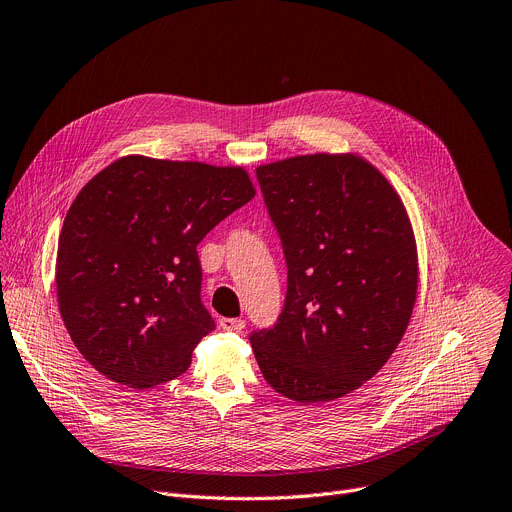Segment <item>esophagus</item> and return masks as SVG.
<instances>
[{
	"label": "esophagus",
	"instance_id": "34e87169",
	"mask_svg": "<svg viewBox=\"0 0 512 512\" xmlns=\"http://www.w3.org/2000/svg\"><path fill=\"white\" fill-rule=\"evenodd\" d=\"M220 327L224 331H235L241 333L245 329V320L243 318H220Z\"/></svg>",
	"mask_w": 512,
	"mask_h": 512
}]
</instances>
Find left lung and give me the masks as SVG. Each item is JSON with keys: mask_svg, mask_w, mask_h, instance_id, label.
Instances as JSON below:
<instances>
[{"mask_svg": "<svg viewBox=\"0 0 512 512\" xmlns=\"http://www.w3.org/2000/svg\"><path fill=\"white\" fill-rule=\"evenodd\" d=\"M288 263L277 324L251 335L265 382L300 404L343 398L386 365L410 322L418 255L384 173L355 153L257 167Z\"/></svg>", "mask_w": 512, "mask_h": 512, "instance_id": "1", "label": "left lung"}]
</instances>
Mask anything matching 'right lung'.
Instances as JSON below:
<instances>
[{
	"label": "right lung",
	"mask_w": 512,
	"mask_h": 512,
	"mask_svg": "<svg viewBox=\"0 0 512 512\" xmlns=\"http://www.w3.org/2000/svg\"><path fill=\"white\" fill-rule=\"evenodd\" d=\"M255 194L245 167L145 155L91 177L65 216L55 273L83 359L134 390L181 376L214 329L196 247Z\"/></svg>",
	"instance_id": "obj_1"
}]
</instances>
